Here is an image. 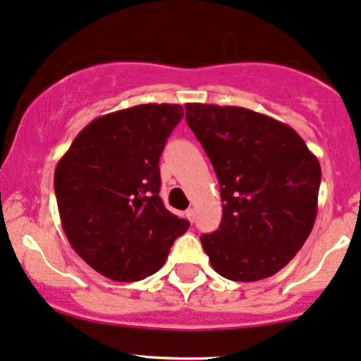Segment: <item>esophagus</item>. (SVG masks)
Segmentation results:
<instances>
[{
  "instance_id": "esophagus-1",
  "label": "esophagus",
  "mask_w": 361,
  "mask_h": 361,
  "mask_svg": "<svg viewBox=\"0 0 361 361\" xmlns=\"http://www.w3.org/2000/svg\"><path fill=\"white\" fill-rule=\"evenodd\" d=\"M185 219H188L189 222H195V210H192V208L185 210Z\"/></svg>"
}]
</instances>
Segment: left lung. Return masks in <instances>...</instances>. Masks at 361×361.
Returning <instances> with one entry per match:
<instances>
[{
	"instance_id": "1",
	"label": "left lung",
	"mask_w": 361,
	"mask_h": 361,
	"mask_svg": "<svg viewBox=\"0 0 361 361\" xmlns=\"http://www.w3.org/2000/svg\"><path fill=\"white\" fill-rule=\"evenodd\" d=\"M185 121L221 184V226L202 236L212 267L233 281L273 276L314 226L318 158L292 126L245 107L185 104Z\"/></svg>"
}]
</instances>
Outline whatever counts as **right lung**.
<instances>
[{
	"label": "right lung",
	"instance_id": "obj_1",
	"mask_svg": "<svg viewBox=\"0 0 361 361\" xmlns=\"http://www.w3.org/2000/svg\"><path fill=\"white\" fill-rule=\"evenodd\" d=\"M184 116L179 104H140L95 118L57 163L55 196L71 247L114 281L156 273L189 222L159 198V156Z\"/></svg>",
	"mask_w": 361,
	"mask_h": 361
}]
</instances>
